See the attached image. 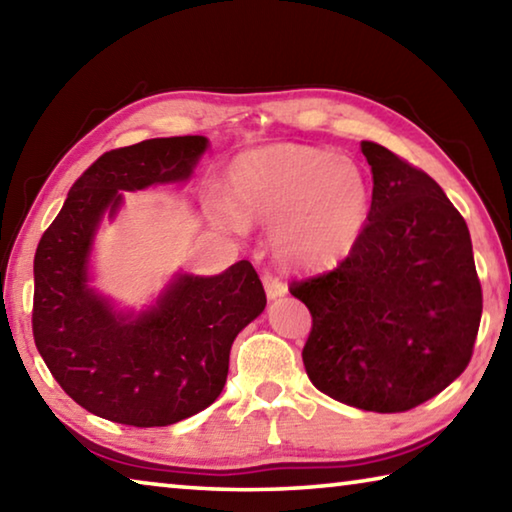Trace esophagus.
Segmentation results:
<instances>
[{"label":"esophagus","instance_id":"1","mask_svg":"<svg viewBox=\"0 0 512 512\" xmlns=\"http://www.w3.org/2000/svg\"><path fill=\"white\" fill-rule=\"evenodd\" d=\"M262 282H264V289H266V296L268 298H280V296H284V293H287V284H284L280 277L277 275H273L271 271H264V275H262Z\"/></svg>","mask_w":512,"mask_h":512}]
</instances>
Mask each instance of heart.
<instances>
[{
    "label": "heart",
    "mask_w": 512,
    "mask_h": 512,
    "mask_svg": "<svg viewBox=\"0 0 512 512\" xmlns=\"http://www.w3.org/2000/svg\"><path fill=\"white\" fill-rule=\"evenodd\" d=\"M232 225H271L275 257L291 268H325L357 244L370 207V183L352 158L302 144L246 153L228 176Z\"/></svg>",
    "instance_id": "heart-1"
}]
</instances>
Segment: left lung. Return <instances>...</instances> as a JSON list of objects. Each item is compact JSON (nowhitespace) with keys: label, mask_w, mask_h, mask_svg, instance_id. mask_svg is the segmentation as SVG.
Instances as JSON below:
<instances>
[{"label":"left lung","mask_w":512,"mask_h":512,"mask_svg":"<svg viewBox=\"0 0 512 512\" xmlns=\"http://www.w3.org/2000/svg\"><path fill=\"white\" fill-rule=\"evenodd\" d=\"M368 221L332 271L289 284L311 314L302 348L318 391L363 411L402 413L472 359L483 293L467 223L429 173L375 142Z\"/></svg>","instance_id":"8db88e82"}]
</instances>
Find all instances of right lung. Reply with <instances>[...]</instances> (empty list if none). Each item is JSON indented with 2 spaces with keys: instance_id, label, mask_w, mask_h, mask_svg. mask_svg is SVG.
Masks as SVG:
<instances>
[{
  "instance_id": "right-lung-1",
  "label": "right lung",
  "mask_w": 512,
  "mask_h": 512,
  "mask_svg": "<svg viewBox=\"0 0 512 512\" xmlns=\"http://www.w3.org/2000/svg\"><path fill=\"white\" fill-rule=\"evenodd\" d=\"M207 149L201 135L158 137L103 153L69 189L33 259V339L60 388L99 418L167 427L221 395L237 334L266 307L248 259L214 277L180 275L153 309L115 314L88 287V257L119 189L178 183Z\"/></svg>"
}]
</instances>
